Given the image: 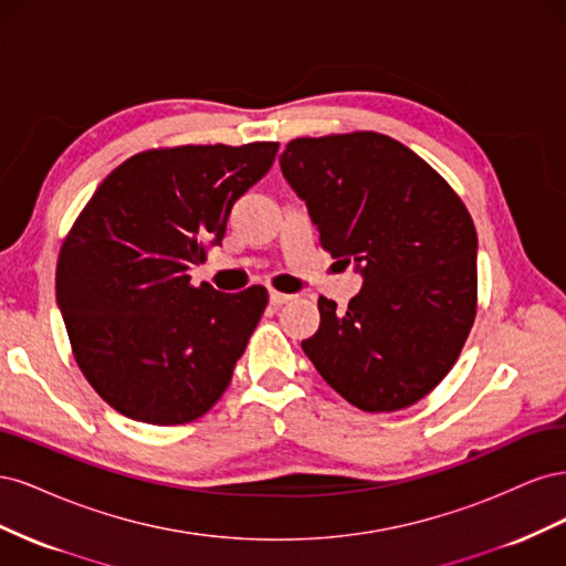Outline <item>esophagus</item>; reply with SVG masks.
Returning <instances> with one entry per match:
<instances>
[{"instance_id":"esophagus-1","label":"esophagus","mask_w":566,"mask_h":566,"mask_svg":"<svg viewBox=\"0 0 566 566\" xmlns=\"http://www.w3.org/2000/svg\"><path fill=\"white\" fill-rule=\"evenodd\" d=\"M290 300H293V295L279 293V290H271V293H269V302H271L273 306H283V304H287Z\"/></svg>"}]
</instances>
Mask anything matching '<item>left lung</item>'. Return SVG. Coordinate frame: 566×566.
Listing matches in <instances>:
<instances>
[{
	"label": "left lung",
	"mask_w": 566,
	"mask_h": 566,
	"mask_svg": "<svg viewBox=\"0 0 566 566\" xmlns=\"http://www.w3.org/2000/svg\"><path fill=\"white\" fill-rule=\"evenodd\" d=\"M281 172L323 250L364 276L347 312L318 300L321 325L304 354L368 413L420 401L453 368L476 314L468 208L420 156L378 132L290 142Z\"/></svg>",
	"instance_id": "left-lung-1"
}]
</instances>
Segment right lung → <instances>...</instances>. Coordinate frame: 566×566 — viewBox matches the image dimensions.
I'll return each mask as SVG.
<instances>
[{
    "label": "right lung",
    "instance_id": "right-lung-1",
    "mask_svg": "<svg viewBox=\"0 0 566 566\" xmlns=\"http://www.w3.org/2000/svg\"><path fill=\"white\" fill-rule=\"evenodd\" d=\"M276 153L273 142L136 153L75 219L59 254L56 302L80 370L117 413L184 424L229 387L266 287H196L188 269L221 243L233 202Z\"/></svg>",
    "mask_w": 566,
    "mask_h": 566
}]
</instances>
